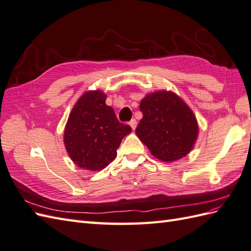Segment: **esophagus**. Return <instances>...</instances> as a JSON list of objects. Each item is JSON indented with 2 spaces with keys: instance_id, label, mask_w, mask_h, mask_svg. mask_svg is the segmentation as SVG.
Wrapping results in <instances>:
<instances>
[{
  "instance_id": "esophagus-1",
  "label": "esophagus",
  "mask_w": 251,
  "mask_h": 251,
  "mask_svg": "<svg viewBox=\"0 0 251 251\" xmlns=\"http://www.w3.org/2000/svg\"><path fill=\"white\" fill-rule=\"evenodd\" d=\"M130 126H131V127H132V130H135L136 129V126H137V121H136V119H132L130 122Z\"/></svg>"
}]
</instances>
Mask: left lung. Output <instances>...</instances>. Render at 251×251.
<instances>
[{"instance_id": "obj_1", "label": "left lung", "mask_w": 251, "mask_h": 251, "mask_svg": "<svg viewBox=\"0 0 251 251\" xmlns=\"http://www.w3.org/2000/svg\"><path fill=\"white\" fill-rule=\"evenodd\" d=\"M143 118L136 135L151 153L163 162H174L193 149L198 135L196 117L184 102L170 91H156L140 102Z\"/></svg>"}]
</instances>
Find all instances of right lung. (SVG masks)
<instances>
[{"instance_id":"1","label":"right lung","mask_w":251,"mask_h":251,"mask_svg":"<svg viewBox=\"0 0 251 251\" xmlns=\"http://www.w3.org/2000/svg\"><path fill=\"white\" fill-rule=\"evenodd\" d=\"M100 90L84 94L67 122L64 142L71 160L78 167L101 170L115 160L121 140L132 131L119 122L114 109L105 104Z\"/></svg>"}]
</instances>
